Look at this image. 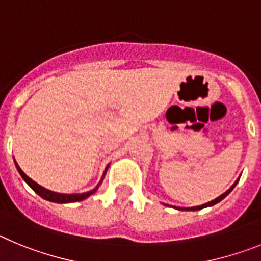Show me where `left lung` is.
<instances>
[{
    "label": "left lung",
    "instance_id": "left-lung-1",
    "mask_svg": "<svg viewBox=\"0 0 261 261\" xmlns=\"http://www.w3.org/2000/svg\"><path fill=\"white\" fill-rule=\"evenodd\" d=\"M240 178V177H239ZM239 178H238L237 181H235L234 184L231 185V188L228 190H226L225 193L223 194H221V196L219 197H217V198L215 199H213V201H210V202H207V203H203V205H199V206H193V207H177V206H174V209H177V210H192V212H194V210H201V209H205V207H209V206H213V205H215V203H218V202H221L222 199L225 198V197H227L228 194L231 193V190L234 189L235 188V185L238 184V181H239Z\"/></svg>",
    "mask_w": 261,
    "mask_h": 261
}]
</instances>
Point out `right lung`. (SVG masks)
I'll use <instances>...</instances> for the list:
<instances>
[{"mask_svg": "<svg viewBox=\"0 0 261 261\" xmlns=\"http://www.w3.org/2000/svg\"><path fill=\"white\" fill-rule=\"evenodd\" d=\"M14 163H15V167H17V171L19 172V174H21V177L23 178L24 181H26V184L29 185V187L31 188V189L35 192L38 196L42 197L43 199H47V201H49V202H56V203H71V202H79V201H83V199H87L88 197H90L92 194L96 193V190L98 189L99 185L102 184L103 181V177H105L106 174V171H108L109 168V164L106 165L105 171H103V174L102 177H101V180H99V182L97 184V187L94 188V189L89 190V192H84V193H72V194H65V193H58V192H54V190H49V189H46L44 187H42V185H39L38 182H35V181L33 180V178H30L29 176H27L26 173H24L23 171L21 169V167L17 164V162H15L14 159Z\"/></svg>", "mask_w": 261, "mask_h": 261, "instance_id": "add662e5", "label": "right lung"}]
</instances>
